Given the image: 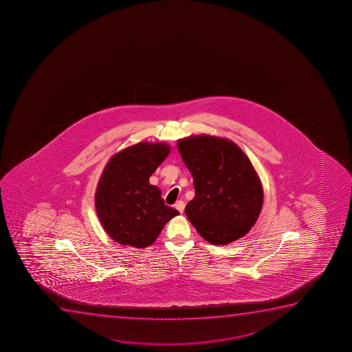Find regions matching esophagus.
<instances>
[{"instance_id":"1","label":"esophagus","mask_w":352,"mask_h":352,"mask_svg":"<svg viewBox=\"0 0 352 352\" xmlns=\"http://www.w3.org/2000/svg\"><path fill=\"white\" fill-rule=\"evenodd\" d=\"M174 206H175V208H177V210H178V211L180 212V213H182V212H184V210H185V203H184L182 200H179V201H177Z\"/></svg>"}]
</instances>
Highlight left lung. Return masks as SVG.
Listing matches in <instances>:
<instances>
[{
  "mask_svg": "<svg viewBox=\"0 0 352 352\" xmlns=\"http://www.w3.org/2000/svg\"><path fill=\"white\" fill-rule=\"evenodd\" d=\"M178 149L195 190L185 208L187 219L213 245L245 236L258 219L264 193L244 152L234 142L211 135L182 139Z\"/></svg>",
  "mask_w": 352,
  "mask_h": 352,
  "instance_id": "obj_1",
  "label": "left lung"
}]
</instances>
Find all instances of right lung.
Listing matches in <instances>:
<instances>
[{
  "instance_id": "1",
  "label": "right lung",
  "mask_w": 352,
  "mask_h": 352,
  "mask_svg": "<svg viewBox=\"0 0 352 352\" xmlns=\"http://www.w3.org/2000/svg\"><path fill=\"white\" fill-rule=\"evenodd\" d=\"M170 146L139 142L108 162L96 193L100 221L114 241L133 248L153 244L168 220L179 214L165 205L149 177L170 154Z\"/></svg>"
}]
</instances>
